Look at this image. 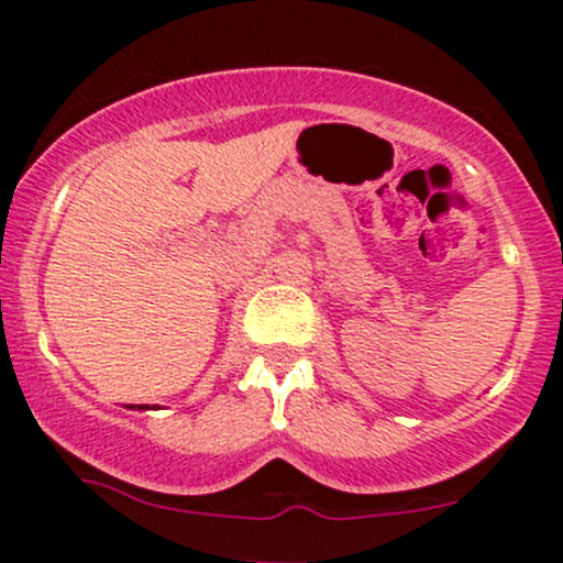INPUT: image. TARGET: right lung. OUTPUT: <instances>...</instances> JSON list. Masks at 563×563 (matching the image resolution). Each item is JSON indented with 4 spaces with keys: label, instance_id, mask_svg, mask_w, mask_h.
I'll list each match as a JSON object with an SVG mask.
<instances>
[{
    "label": "right lung",
    "instance_id": "add662e5",
    "mask_svg": "<svg viewBox=\"0 0 563 563\" xmlns=\"http://www.w3.org/2000/svg\"><path fill=\"white\" fill-rule=\"evenodd\" d=\"M129 407H132V410H134V407H137V405H129ZM137 410H147V405H140Z\"/></svg>",
    "mask_w": 563,
    "mask_h": 563
}]
</instances>
